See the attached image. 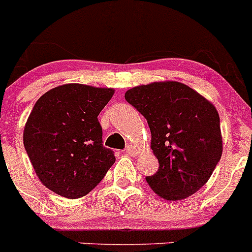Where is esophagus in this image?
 Masks as SVG:
<instances>
[{
  "instance_id": "obj_1",
  "label": "esophagus",
  "mask_w": 252,
  "mask_h": 252,
  "mask_svg": "<svg viewBox=\"0 0 252 252\" xmlns=\"http://www.w3.org/2000/svg\"><path fill=\"white\" fill-rule=\"evenodd\" d=\"M126 153H128V155L134 156V155H136V154L139 153V150H138V149H136V148H134V146L129 145L128 148H126Z\"/></svg>"
}]
</instances>
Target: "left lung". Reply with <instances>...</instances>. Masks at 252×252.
I'll use <instances>...</instances> for the list:
<instances>
[{"instance_id":"8db88e82","label":"left lung","mask_w":252,"mask_h":252,"mask_svg":"<svg viewBox=\"0 0 252 252\" xmlns=\"http://www.w3.org/2000/svg\"><path fill=\"white\" fill-rule=\"evenodd\" d=\"M148 121L158 170L146 182L167 201L196 193L213 173L223 151L220 121L213 103L177 81L133 87L124 94Z\"/></svg>"}]
</instances>
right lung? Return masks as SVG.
<instances>
[{
    "instance_id": "right-lung-1",
    "label": "right lung",
    "mask_w": 252,
    "mask_h": 252,
    "mask_svg": "<svg viewBox=\"0 0 252 252\" xmlns=\"http://www.w3.org/2000/svg\"><path fill=\"white\" fill-rule=\"evenodd\" d=\"M113 89L66 84L36 101L27 119L23 144L40 182L65 198L86 196L116 158L102 144L98 114Z\"/></svg>"
}]
</instances>
